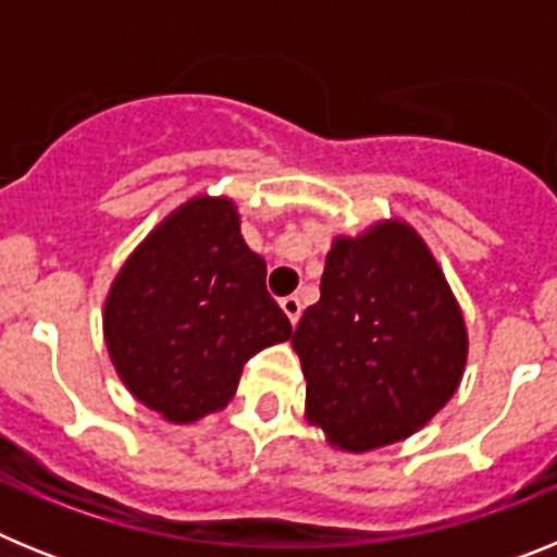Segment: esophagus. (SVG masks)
Instances as JSON below:
<instances>
[{"instance_id":"34e87169","label":"esophagus","mask_w":557,"mask_h":557,"mask_svg":"<svg viewBox=\"0 0 557 557\" xmlns=\"http://www.w3.org/2000/svg\"><path fill=\"white\" fill-rule=\"evenodd\" d=\"M282 309H284V314H287L289 318V323H298V318H301V301H298V298H295V295H287V298H282Z\"/></svg>"}]
</instances>
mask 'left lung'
<instances>
[{"mask_svg": "<svg viewBox=\"0 0 557 557\" xmlns=\"http://www.w3.org/2000/svg\"><path fill=\"white\" fill-rule=\"evenodd\" d=\"M307 421L329 444L371 451L405 441L455 396L469 334L426 243L401 220L337 236L321 301L293 332Z\"/></svg>", "mask_w": 557, "mask_h": 557, "instance_id": "1", "label": "left lung"}]
</instances>
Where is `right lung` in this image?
<instances>
[{
    "mask_svg": "<svg viewBox=\"0 0 557 557\" xmlns=\"http://www.w3.org/2000/svg\"><path fill=\"white\" fill-rule=\"evenodd\" d=\"M264 275L234 200L200 195L172 211L106 298V346L127 391L172 424L223 410L245 362L293 334Z\"/></svg>",
    "mask_w": 557,
    "mask_h": 557,
    "instance_id": "add662e5",
    "label": "right lung"
}]
</instances>
